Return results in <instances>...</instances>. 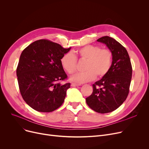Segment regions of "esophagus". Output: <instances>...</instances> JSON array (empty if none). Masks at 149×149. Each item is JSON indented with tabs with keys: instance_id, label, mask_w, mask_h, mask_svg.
I'll use <instances>...</instances> for the list:
<instances>
[{
	"instance_id": "1",
	"label": "esophagus",
	"mask_w": 149,
	"mask_h": 149,
	"mask_svg": "<svg viewBox=\"0 0 149 149\" xmlns=\"http://www.w3.org/2000/svg\"><path fill=\"white\" fill-rule=\"evenodd\" d=\"M81 84H77V83H72L71 84V86H73V87H75V86H80Z\"/></svg>"
}]
</instances>
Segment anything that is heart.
Returning <instances> with one entry per match:
<instances>
[{
  "mask_svg": "<svg viewBox=\"0 0 149 149\" xmlns=\"http://www.w3.org/2000/svg\"><path fill=\"white\" fill-rule=\"evenodd\" d=\"M86 61L83 72L76 73L70 77L72 81L83 83L92 81L106 76L110 70L113 55L109 49H102L100 46L87 45L74 51L69 52L60 59L62 68L69 74L74 73L77 70V58Z\"/></svg>",
  "mask_w": 149,
  "mask_h": 149,
  "instance_id": "obj_1",
  "label": "heart"
}]
</instances>
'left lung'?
Masks as SVG:
<instances>
[{
  "instance_id": "left-lung-1",
  "label": "left lung",
  "mask_w": 149,
  "mask_h": 149,
  "mask_svg": "<svg viewBox=\"0 0 149 149\" xmlns=\"http://www.w3.org/2000/svg\"><path fill=\"white\" fill-rule=\"evenodd\" d=\"M97 42L106 44L112 51V64L107 74L93 84L92 94L86 100L92 110L106 113L116 110L126 100L132 67L126 49L114 38L104 36L98 38Z\"/></svg>"
}]
</instances>
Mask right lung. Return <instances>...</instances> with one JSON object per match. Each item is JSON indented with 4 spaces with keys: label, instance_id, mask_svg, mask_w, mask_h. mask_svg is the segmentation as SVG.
Masks as SVG:
<instances>
[{
    "label": "right lung",
    "instance_id": "1",
    "mask_svg": "<svg viewBox=\"0 0 149 149\" xmlns=\"http://www.w3.org/2000/svg\"><path fill=\"white\" fill-rule=\"evenodd\" d=\"M68 49L46 39L31 43L20 55L16 70L21 95L34 110L51 112L63 103L70 83L60 59Z\"/></svg>",
    "mask_w": 149,
    "mask_h": 149
}]
</instances>
